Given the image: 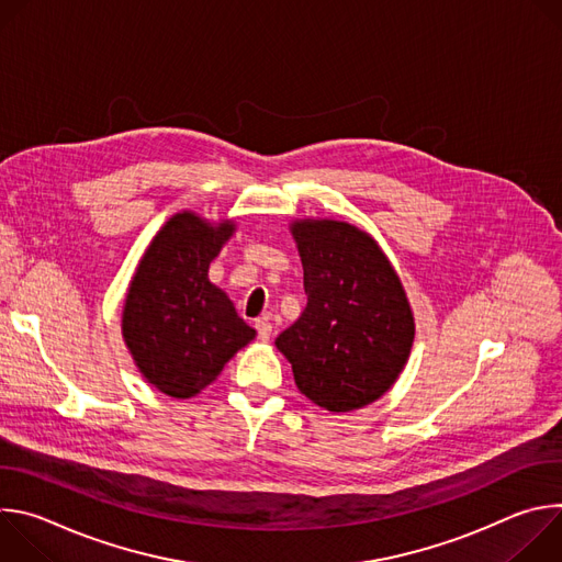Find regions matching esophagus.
<instances>
[{"label": "esophagus", "instance_id": "34e87169", "mask_svg": "<svg viewBox=\"0 0 562 562\" xmlns=\"http://www.w3.org/2000/svg\"><path fill=\"white\" fill-rule=\"evenodd\" d=\"M256 329H258V338H260V340H269L271 334H273V325L269 323L267 317L256 319Z\"/></svg>", "mask_w": 562, "mask_h": 562}]
</instances>
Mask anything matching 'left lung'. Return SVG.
I'll return each instance as SVG.
<instances>
[{
	"label": "left lung",
	"mask_w": 562,
	"mask_h": 562,
	"mask_svg": "<svg viewBox=\"0 0 562 562\" xmlns=\"http://www.w3.org/2000/svg\"><path fill=\"white\" fill-rule=\"evenodd\" d=\"M306 306L276 338L297 389L327 412H353L395 382L414 342V315L375 239L336 220L293 224Z\"/></svg>",
	"instance_id": "1"
}]
</instances>
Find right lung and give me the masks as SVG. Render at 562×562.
<instances>
[{
	"mask_svg": "<svg viewBox=\"0 0 562 562\" xmlns=\"http://www.w3.org/2000/svg\"><path fill=\"white\" fill-rule=\"evenodd\" d=\"M233 233L184 211L146 249L124 302L122 334L142 375L171 397L209 386L237 349L256 338L209 265Z\"/></svg>",
	"mask_w": 562,
	"mask_h": 562,
	"instance_id": "1",
	"label": "right lung"
}]
</instances>
